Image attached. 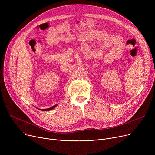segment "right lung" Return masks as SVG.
Returning a JSON list of instances; mask_svg holds the SVG:
<instances>
[{"label": "right lung", "mask_w": 155, "mask_h": 155, "mask_svg": "<svg viewBox=\"0 0 155 155\" xmlns=\"http://www.w3.org/2000/svg\"><path fill=\"white\" fill-rule=\"evenodd\" d=\"M58 105V104H56L55 105H54V106H53V107H50V108H45V109H39V108H37V109H38V110H42V111H50V110H53V109H54L56 106Z\"/></svg>", "instance_id": "right-lung-1"}]
</instances>
